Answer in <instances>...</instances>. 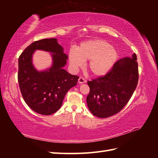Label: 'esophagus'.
<instances>
[{
  "mask_svg": "<svg viewBox=\"0 0 158 158\" xmlns=\"http://www.w3.org/2000/svg\"><path fill=\"white\" fill-rule=\"evenodd\" d=\"M78 82H79V83H80V84H81V83H85L86 82V80L84 78H83V77H80L79 78V79H78Z\"/></svg>",
  "mask_w": 158,
  "mask_h": 158,
  "instance_id": "esophagus-1",
  "label": "esophagus"
}]
</instances>
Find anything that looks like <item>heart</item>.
<instances>
[{
  "instance_id": "heart-1",
  "label": "heart",
  "mask_w": 158,
  "mask_h": 158,
  "mask_svg": "<svg viewBox=\"0 0 158 158\" xmlns=\"http://www.w3.org/2000/svg\"><path fill=\"white\" fill-rule=\"evenodd\" d=\"M118 57L117 50L101 40H90L84 42L69 53L70 66L75 70L83 66V61H88L87 69L94 76H102L112 68Z\"/></svg>"
}]
</instances>
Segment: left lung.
<instances>
[{"mask_svg": "<svg viewBox=\"0 0 158 158\" xmlns=\"http://www.w3.org/2000/svg\"><path fill=\"white\" fill-rule=\"evenodd\" d=\"M136 53L119 60L105 76L88 81L87 104L94 116L106 118L119 113L132 97L138 84Z\"/></svg>", "mask_w": 158, "mask_h": 158, "instance_id": "obj_1", "label": "left lung"}]
</instances>
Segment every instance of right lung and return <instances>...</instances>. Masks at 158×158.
<instances>
[{
    "instance_id": "add662e5",
    "label": "right lung",
    "mask_w": 158,
    "mask_h": 158,
    "mask_svg": "<svg viewBox=\"0 0 158 158\" xmlns=\"http://www.w3.org/2000/svg\"><path fill=\"white\" fill-rule=\"evenodd\" d=\"M36 50L52 52L53 62L49 69L39 72L32 64ZM68 56L57 39H44L27 47L18 60V79L23 98L36 113L49 115L62 106L66 92L75 86L79 77L70 75L64 69Z\"/></svg>"
}]
</instances>
